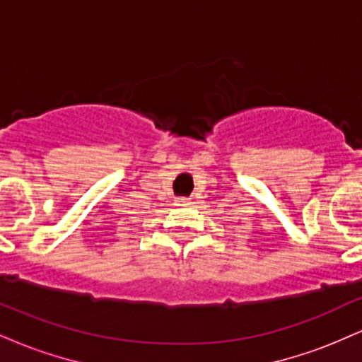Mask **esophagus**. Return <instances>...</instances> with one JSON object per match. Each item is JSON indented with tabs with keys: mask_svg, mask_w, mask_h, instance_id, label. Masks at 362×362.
Returning a JSON list of instances; mask_svg holds the SVG:
<instances>
[{
	"mask_svg": "<svg viewBox=\"0 0 362 362\" xmlns=\"http://www.w3.org/2000/svg\"><path fill=\"white\" fill-rule=\"evenodd\" d=\"M192 202H190V199L187 197H177L175 199V206H190Z\"/></svg>",
	"mask_w": 362,
	"mask_h": 362,
	"instance_id": "esophagus-1",
	"label": "esophagus"
}]
</instances>
